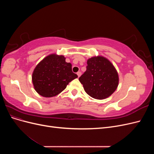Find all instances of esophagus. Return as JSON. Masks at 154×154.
I'll use <instances>...</instances> for the list:
<instances>
[{"label": "esophagus", "mask_w": 154, "mask_h": 154, "mask_svg": "<svg viewBox=\"0 0 154 154\" xmlns=\"http://www.w3.org/2000/svg\"><path fill=\"white\" fill-rule=\"evenodd\" d=\"M77 75H78V77H80V76L82 75V72H80V71H78V72H77Z\"/></svg>", "instance_id": "esophagus-1"}]
</instances>
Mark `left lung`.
I'll return each instance as SVG.
<instances>
[{
  "label": "left lung",
  "instance_id": "1",
  "mask_svg": "<svg viewBox=\"0 0 154 154\" xmlns=\"http://www.w3.org/2000/svg\"><path fill=\"white\" fill-rule=\"evenodd\" d=\"M79 80L87 94L93 98L103 100L116 90L119 83L117 71L105 57H96L87 60L86 71Z\"/></svg>",
  "mask_w": 154,
  "mask_h": 154
}]
</instances>
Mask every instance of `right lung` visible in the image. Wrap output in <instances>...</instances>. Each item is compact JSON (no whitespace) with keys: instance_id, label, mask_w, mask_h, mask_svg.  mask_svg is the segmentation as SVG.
<instances>
[{"instance_id":"obj_1","label":"right lung","mask_w":154,"mask_h":154,"mask_svg":"<svg viewBox=\"0 0 154 154\" xmlns=\"http://www.w3.org/2000/svg\"><path fill=\"white\" fill-rule=\"evenodd\" d=\"M78 78L72 71V65L63 56L50 54L37 65L32 75L35 91L41 96L50 97L62 92L69 82Z\"/></svg>"}]
</instances>
